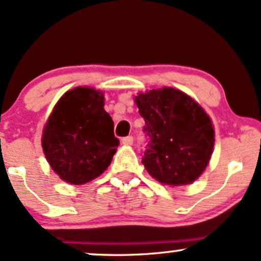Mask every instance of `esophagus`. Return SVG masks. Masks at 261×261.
Instances as JSON below:
<instances>
[{
  "mask_svg": "<svg viewBox=\"0 0 261 261\" xmlns=\"http://www.w3.org/2000/svg\"><path fill=\"white\" fill-rule=\"evenodd\" d=\"M121 142H122V145H125V146H131L134 143V137L133 136L124 137V139L121 140Z\"/></svg>",
  "mask_w": 261,
  "mask_h": 261,
  "instance_id": "1",
  "label": "esophagus"
}]
</instances>
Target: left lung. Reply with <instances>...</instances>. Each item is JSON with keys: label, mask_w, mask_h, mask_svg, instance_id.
Returning a JSON list of instances; mask_svg holds the SVG:
<instances>
[{"label": "left lung", "mask_w": 261, "mask_h": 261, "mask_svg": "<svg viewBox=\"0 0 261 261\" xmlns=\"http://www.w3.org/2000/svg\"><path fill=\"white\" fill-rule=\"evenodd\" d=\"M148 142L142 163L163 184L187 185L207 166L215 143L208 115L193 98L174 88L152 89L135 98Z\"/></svg>", "instance_id": "8db88e82"}]
</instances>
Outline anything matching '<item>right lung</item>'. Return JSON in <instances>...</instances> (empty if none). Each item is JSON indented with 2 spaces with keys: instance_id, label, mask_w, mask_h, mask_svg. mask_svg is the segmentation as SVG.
<instances>
[{
  "instance_id": "add662e5",
  "label": "right lung",
  "mask_w": 261,
  "mask_h": 261,
  "mask_svg": "<svg viewBox=\"0 0 261 261\" xmlns=\"http://www.w3.org/2000/svg\"><path fill=\"white\" fill-rule=\"evenodd\" d=\"M104 95L77 87L66 92L44 127L45 157L62 180L80 185L108 168L120 141L104 110Z\"/></svg>"
}]
</instances>
